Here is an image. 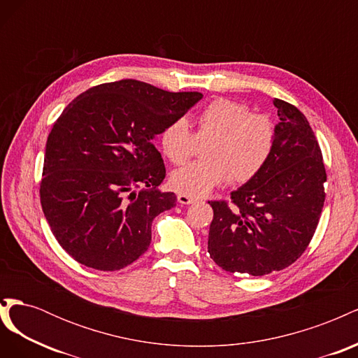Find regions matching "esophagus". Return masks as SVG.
I'll return each mask as SVG.
<instances>
[{"instance_id":"34e87169","label":"esophagus","mask_w":358,"mask_h":358,"mask_svg":"<svg viewBox=\"0 0 358 358\" xmlns=\"http://www.w3.org/2000/svg\"><path fill=\"white\" fill-rule=\"evenodd\" d=\"M178 201H179L180 204H192V203H196L197 200L194 199V197L185 196V194H179V196H178Z\"/></svg>"}]
</instances>
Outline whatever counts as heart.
I'll list each match as a JSON object with an SVG mask.
<instances>
[{
  "mask_svg": "<svg viewBox=\"0 0 358 358\" xmlns=\"http://www.w3.org/2000/svg\"><path fill=\"white\" fill-rule=\"evenodd\" d=\"M191 133L185 117L171 121L159 136L162 154L182 164L194 152L196 142H204L201 158L175 170L170 187L189 197H204L225 180L245 183L266 166L275 146V124L264 115L252 113L246 104L229 99L210 101L196 117Z\"/></svg>",
  "mask_w": 358,
  "mask_h": 358,
  "instance_id": "obj_1",
  "label": "heart"
}]
</instances>
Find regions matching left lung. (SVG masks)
I'll use <instances>...</instances> for the list:
<instances>
[{"label": "left lung", "instance_id": "obj_1", "mask_svg": "<svg viewBox=\"0 0 358 358\" xmlns=\"http://www.w3.org/2000/svg\"><path fill=\"white\" fill-rule=\"evenodd\" d=\"M279 122L266 166L231 192V203L209 201L208 251L230 273L268 275L305 252L321 216L327 180L320 145L297 107L273 99Z\"/></svg>", "mask_w": 358, "mask_h": 358}]
</instances>
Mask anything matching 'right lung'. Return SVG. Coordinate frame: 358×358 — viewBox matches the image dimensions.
Masks as SVG:
<instances>
[{"mask_svg": "<svg viewBox=\"0 0 358 358\" xmlns=\"http://www.w3.org/2000/svg\"><path fill=\"white\" fill-rule=\"evenodd\" d=\"M201 99L124 79L64 109L48 137L40 200L76 262L113 272L148 251L154 218L176 206L175 194L159 189L166 167L154 138Z\"/></svg>", "mask_w": 358, "mask_h": 358, "instance_id": "add662e5", "label": "right lung"}]
</instances>
